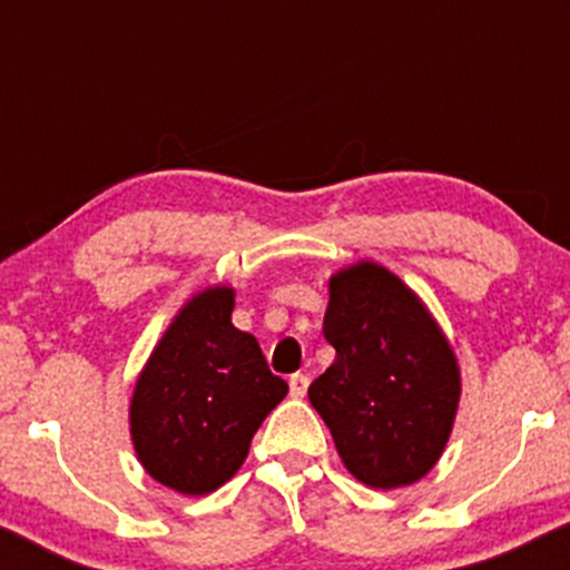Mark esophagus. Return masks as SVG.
I'll return each instance as SVG.
<instances>
[{
  "mask_svg": "<svg viewBox=\"0 0 570 570\" xmlns=\"http://www.w3.org/2000/svg\"><path fill=\"white\" fill-rule=\"evenodd\" d=\"M306 392H308V377L301 375V372H297V375H292L289 377V394L295 396V400H301V396H306Z\"/></svg>",
  "mask_w": 570,
  "mask_h": 570,
  "instance_id": "esophagus-1",
  "label": "esophagus"
}]
</instances>
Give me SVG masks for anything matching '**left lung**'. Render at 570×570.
<instances>
[{
	"label": "left lung",
	"mask_w": 570,
	"mask_h": 570,
	"mask_svg": "<svg viewBox=\"0 0 570 570\" xmlns=\"http://www.w3.org/2000/svg\"><path fill=\"white\" fill-rule=\"evenodd\" d=\"M336 358L308 386L344 469L381 491L422 480L452 435L461 366L422 297L361 258L327 281L322 325Z\"/></svg>",
	"instance_id": "8db88e82"
}]
</instances>
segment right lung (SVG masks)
Wrapping results in <instances>:
<instances>
[{
	"instance_id": "obj_1",
	"label": "right lung",
	"mask_w": 570,
	"mask_h": 570,
	"mask_svg": "<svg viewBox=\"0 0 570 570\" xmlns=\"http://www.w3.org/2000/svg\"><path fill=\"white\" fill-rule=\"evenodd\" d=\"M234 286L195 292L140 370L129 433L142 469L170 491L204 497L232 480L250 439L289 386L256 336L234 327Z\"/></svg>"
}]
</instances>
